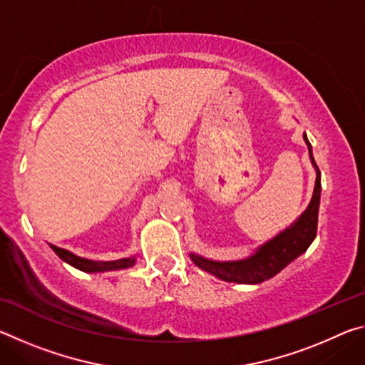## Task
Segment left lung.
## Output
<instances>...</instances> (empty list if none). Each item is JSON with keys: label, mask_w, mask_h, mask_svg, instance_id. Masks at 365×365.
<instances>
[{"label": "left lung", "mask_w": 365, "mask_h": 365, "mask_svg": "<svg viewBox=\"0 0 365 365\" xmlns=\"http://www.w3.org/2000/svg\"><path fill=\"white\" fill-rule=\"evenodd\" d=\"M309 150V158L317 170L316 187L311 197V202L304 212L299 215V219L289 225L287 230H283L270 242L259 246L255 255L242 259V261H211L202 256H197L191 252L190 257L197 267L209 272L224 282L233 283H248V285H256L272 277L279 274L282 269L294 261L296 257L301 256L317 235V219H319V205H320V170L317 168L316 160L312 156V146L309 143L306 133L302 135Z\"/></svg>", "instance_id": "left-lung-1"}]
</instances>
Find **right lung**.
I'll list each match as a JSON object with an SVG mask.
<instances>
[{
    "instance_id": "1",
    "label": "right lung",
    "mask_w": 365,
    "mask_h": 365,
    "mask_svg": "<svg viewBox=\"0 0 365 365\" xmlns=\"http://www.w3.org/2000/svg\"><path fill=\"white\" fill-rule=\"evenodd\" d=\"M51 250L56 252V255L63 259L64 262L71 264L72 267H76L82 272H108V270H120V269H128L135 264V256L133 257H123L117 259V261H90V259L78 257L73 255V252L58 248V246L49 245Z\"/></svg>"
}]
</instances>
